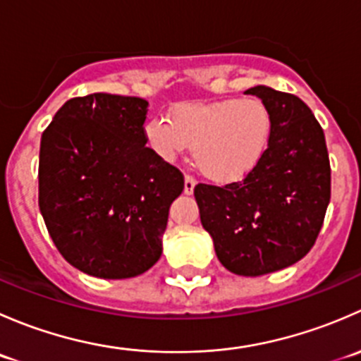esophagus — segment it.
Listing matches in <instances>:
<instances>
[{"instance_id": "34e87169", "label": "esophagus", "mask_w": 361, "mask_h": 361, "mask_svg": "<svg viewBox=\"0 0 361 361\" xmlns=\"http://www.w3.org/2000/svg\"><path fill=\"white\" fill-rule=\"evenodd\" d=\"M194 188H195V180L192 176H185V194L190 195L194 194Z\"/></svg>"}]
</instances>
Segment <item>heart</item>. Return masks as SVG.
<instances>
[{
	"label": "heart",
	"instance_id": "heart-1",
	"mask_svg": "<svg viewBox=\"0 0 361 361\" xmlns=\"http://www.w3.org/2000/svg\"><path fill=\"white\" fill-rule=\"evenodd\" d=\"M145 136L155 154L174 160L194 148L195 166L214 181H238L262 162L271 145L272 113L258 97L178 104L150 118Z\"/></svg>",
	"mask_w": 361,
	"mask_h": 361
}]
</instances>
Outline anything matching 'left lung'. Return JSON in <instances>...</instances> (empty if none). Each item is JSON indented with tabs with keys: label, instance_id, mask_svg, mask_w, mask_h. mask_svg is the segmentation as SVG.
Instances as JSON below:
<instances>
[{
	"label": "left lung",
	"instance_id": "8db88e82",
	"mask_svg": "<svg viewBox=\"0 0 361 361\" xmlns=\"http://www.w3.org/2000/svg\"><path fill=\"white\" fill-rule=\"evenodd\" d=\"M246 94L272 113V137L262 162L241 181L199 183L194 195L218 260L238 276H262L309 253L330 202L325 134L300 97L265 85Z\"/></svg>",
	"mask_w": 361,
	"mask_h": 361
}]
</instances>
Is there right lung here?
<instances>
[{
    "mask_svg": "<svg viewBox=\"0 0 361 361\" xmlns=\"http://www.w3.org/2000/svg\"><path fill=\"white\" fill-rule=\"evenodd\" d=\"M148 101L89 94L66 101L42 134L38 204L64 260L89 276L143 274L162 255L180 169L147 147Z\"/></svg>",
    "mask_w": 361,
    "mask_h": 361,
    "instance_id": "obj_1",
    "label": "right lung"
}]
</instances>
